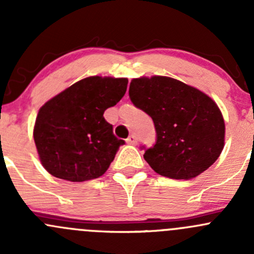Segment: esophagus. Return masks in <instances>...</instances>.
Segmentation results:
<instances>
[{
	"instance_id": "34e87169",
	"label": "esophagus",
	"mask_w": 254,
	"mask_h": 254,
	"mask_svg": "<svg viewBox=\"0 0 254 254\" xmlns=\"http://www.w3.org/2000/svg\"><path fill=\"white\" fill-rule=\"evenodd\" d=\"M127 143H129V145H136L137 143L136 136H135V135H130V136L127 139Z\"/></svg>"
}]
</instances>
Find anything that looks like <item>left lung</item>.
Listing matches in <instances>:
<instances>
[{
    "label": "left lung",
    "mask_w": 254,
    "mask_h": 254,
    "mask_svg": "<svg viewBox=\"0 0 254 254\" xmlns=\"http://www.w3.org/2000/svg\"><path fill=\"white\" fill-rule=\"evenodd\" d=\"M129 97L153 120L157 141L143 158L158 175L195 178L225 146V122L215 101L193 86L167 77L132 78Z\"/></svg>",
    "instance_id": "1"
}]
</instances>
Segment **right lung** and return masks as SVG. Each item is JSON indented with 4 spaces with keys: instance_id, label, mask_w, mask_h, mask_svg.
Wrapping results in <instances>:
<instances>
[{
    "instance_id": "right-lung-1",
    "label": "right lung",
    "mask_w": 254,
    "mask_h": 254,
    "mask_svg": "<svg viewBox=\"0 0 254 254\" xmlns=\"http://www.w3.org/2000/svg\"><path fill=\"white\" fill-rule=\"evenodd\" d=\"M127 78L91 76L49 99L39 109L33 136L43 167L56 178L84 182L103 176L120 145L106 109L124 97Z\"/></svg>"
}]
</instances>
